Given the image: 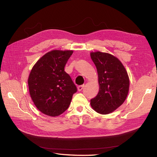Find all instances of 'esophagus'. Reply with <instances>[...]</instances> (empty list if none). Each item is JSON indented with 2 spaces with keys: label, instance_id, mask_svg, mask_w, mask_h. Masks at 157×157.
I'll list each match as a JSON object with an SVG mask.
<instances>
[{
  "label": "esophagus",
  "instance_id": "obj_1",
  "mask_svg": "<svg viewBox=\"0 0 157 157\" xmlns=\"http://www.w3.org/2000/svg\"><path fill=\"white\" fill-rule=\"evenodd\" d=\"M84 84H83V85H80V86H78L77 87L78 91H81V90L84 88Z\"/></svg>",
  "mask_w": 157,
  "mask_h": 157
}]
</instances>
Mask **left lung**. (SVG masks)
Returning <instances> with one entry per match:
<instances>
[{
    "label": "left lung",
    "mask_w": 157,
    "mask_h": 157,
    "mask_svg": "<svg viewBox=\"0 0 157 157\" xmlns=\"http://www.w3.org/2000/svg\"><path fill=\"white\" fill-rule=\"evenodd\" d=\"M90 56L97 69L99 85V92L90 100V105L95 111L107 115L124 102L129 91V77L124 65L114 56L96 52Z\"/></svg>",
    "instance_id": "obj_1"
}]
</instances>
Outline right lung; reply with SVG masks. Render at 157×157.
I'll return each mask as SVG.
<instances>
[{
  "instance_id": "add662e5",
  "label": "right lung",
  "mask_w": 157,
  "mask_h": 157,
  "mask_svg": "<svg viewBox=\"0 0 157 157\" xmlns=\"http://www.w3.org/2000/svg\"><path fill=\"white\" fill-rule=\"evenodd\" d=\"M73 50H52L33 66L28 78L29 94L36 108L56 117L68 109L77 87L64 71Z\"/></svg>"
}]
</instances>
